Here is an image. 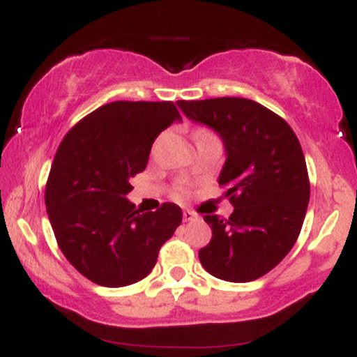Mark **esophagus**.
<instances>
[{
	"mask_svg": "<svg viewBox=\"0 0 357 357\" xmlns=\"http://www.w3.org/2000/svg\"><path fill=\"white\" fill-rule=\"evenodd\" d=\"M196 218V215L192 211H190V210H184L183 211V220L184 221H192Z\"/></svg>",
	"mask_w": 357,
	"mask_h": 357,
	"instance_id": "obj_1",
	"label": "esophagus"
}]
</instances>
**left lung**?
Here are the masks:
<instances>
[{
    "label": "left lung",
    "mask_w": 357,
    "mask_h": 357,
    "mask_svg": "<svg viewBox=\"0 0 357 357\" xmlns=\"http://www.w3.org/2000/svg\"><path fill=\"white\" fill-rule=\"evenodd\" d=\"M190 121L218 134L225 165L218 178L233 213L204 215L213 236L199 261L213 277L252 282L284 260L297 241L310 184L301 142L290 126L258 102L241 97L179 100Z\"/></svg>",
    "instance_id": "obj_1"
}]
</instances>
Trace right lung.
<instances>
[{"label":"right lung","mask_w":357,"mask_h":357,"mask_svg":"<svg viewBox=\"0 0 357 357\" xmlns=\"http://www.w3.org/2000/svg\"><path fill=\"white\" fill-rule=\"evenodd\" d=\"M181 122L173 102H110L63 137L45 190L48 220L65 258L102 287H126L154 268L181 225L178 204L142 213L127 199L155 137Z\"/></svg>","instance_id":"add662e5"}]
</instances>
